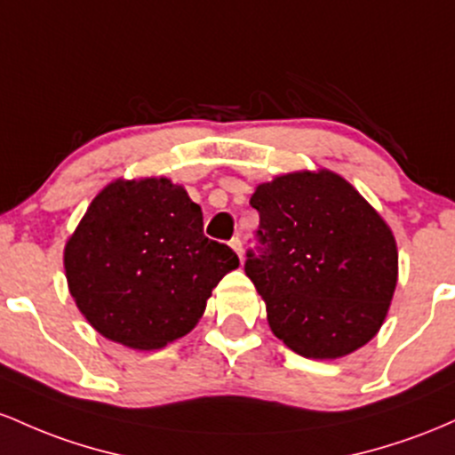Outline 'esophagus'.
Returning <instances> with one entry per match:
<instances>
[{
	"label": "esophagus",
	"mask_w": 455,
	"mask_h": 455,
	"mask_svg": "<svg viewBox=\"0 0 455 455\" xmlns=\"http://www.w3.org/2000/svg\"><path fill=\"white\" fill-rule=\"evenodd\" d=\"M229 244H232V249H234V251H236L238 253V258H241L243 259V241H241V238H232V243H229Z\"/></svg>",
	"instance_id": "esophagus-1"
}]
</instances>
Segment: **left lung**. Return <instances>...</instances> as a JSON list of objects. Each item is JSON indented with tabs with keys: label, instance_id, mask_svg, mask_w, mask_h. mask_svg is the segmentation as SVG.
<instances>
[{
	"label": "left lung",
	"instance_id": "left-lung-1",
	"mask_svg": "<svg viewBox=\"0 0 455 455\" xmlns=\"http://www.w3.org/2000/svg\"><path fill=\"white\" fill-rule=\"evenodd\" d=\"M259 214L244 273L273 333L296 355L338 359L376 335L397 283L391 229L359 191L323 170L255 188Z\"/></svg>",
	"mask_w": 455,
	"mask_h": 455
}]
</instances>
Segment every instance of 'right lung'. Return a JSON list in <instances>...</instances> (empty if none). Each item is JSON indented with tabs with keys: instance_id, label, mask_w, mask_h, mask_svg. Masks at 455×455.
I'll use <instances>...</instances> for the list:
<instances>
[{
	"instance_id": "right-lung-1",
	"label": "right lung",
	"mask_w": 455,
	"mask_h": 455,
	"mask_svg": "<svg viewBox=\"0 0 455 455\" xmlns=\"http://www.w3.org/2000/svg\"><path fill=\"white\" fill-rule=\"evenodd\" d=\"M64 267L76 307L100 335L152 350L197 324L238 255L204 236L202 208L185 188L148 178L116 180L94 197Z\"/></svg>"
}]
</instances>
